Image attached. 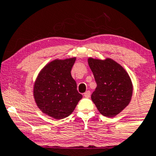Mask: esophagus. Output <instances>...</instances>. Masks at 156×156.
<instances>
[{
  "label": "esophagus",
  "mask_w": 156,
  "mask_h": 156,
  "mask_svg": "<svg viewBox=\"0 0 156 156\" xmlns=\"http://www.w3.org/2000/svg\"><path fill=\"white\" fill-rule=\"evenodd\" d=\"M90 95H91L90 91H86V92L84 93V96L86 97V98H89V97H90Z\"/></svg>",
  "instance_id": "esophagus-1"
}]
</instances>
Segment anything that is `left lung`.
Returning <instances> with one entry per match:
<instances>
[{
  "label": "left lung",
  "instance_id": "1",
  "mask_svg": "<svg viewBox=\"0 0 156 156\" xmlns=\"http://www.w3.org/2000/svg\"><path fill=\"white\" fill-rule=\"evenodd\" d=\"M89 67L97 86L91 95L92 101L102 115L116 116L130 103L133 85L128 73L112 59L89 58Z\"/></svg>",
  "mask_w": 156,
  "mask_h": 156
}]
</instances>
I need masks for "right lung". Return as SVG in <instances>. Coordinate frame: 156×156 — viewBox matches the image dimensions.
<instances>
[{
	"label": "right lung",
	"mask_w": 156,
	"mask_h": 156,
	"mask_svg": "<svg viewBox=\"0 0 156 156\" xmlns=\"http://www.w3.org/2000/svg\"><path fill=\"white\" fill-rule=\"evenodd\" d=\"M76 58L55 60L41 70L34 86V98L43 113L55 119L68 117L83 95L71 76Z\"/></svg>",
	"instance_id": "1"
}]
</instances>
